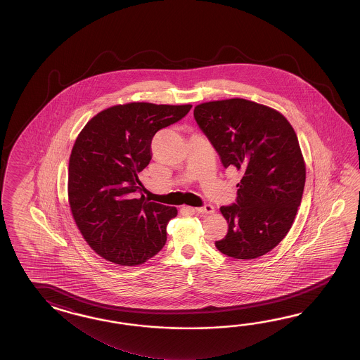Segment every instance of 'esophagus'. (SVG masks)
I'll return each mask as SVG.
<instances>
[{"label": "esophagus", "instance_id": "esophagus-1", "mask_svg": "<svg viewBox=\"0 0 360 360\" xmlns=\"http://www.w3.org/2000/svg\"><path fill=\"white\" fill-rule=\"evenodd\" d=\"M195 211H197V212H199V214H214V206H212V205H206V206L195 208Z\"/></svg>", "mask_w": 360, "mask_h": 360}]
</instances>
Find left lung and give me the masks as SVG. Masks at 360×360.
<instances>
[{
	"instance_id": "left-lung-1",
	"label": "left lung",
	"mask_w": 360,
	"mask_h": 360,
	"mask_svg": "<svg viewBox=\"0 0 360 360\" xmlns=\"http://www.w3.org/2000/svg\"><path fill=\"white\" fill-rule=\"evenodd\" d=\"M194 117L224 167L243 174L237 203L220 207L228 234L216 248L238 260L270 252L291 229L305 186V161L291 123L276 109L240 98L202 103Z\"/></svg>"
}]
</instances>
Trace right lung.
<instances>
[{
    "label": "right lung",
    "mask_w": 360,
    "mask_h": 360,
    "mask_svg": "<svg viewBox=\"0 0 360 360\" xmlns=\"http://www.w3.org/2000/svg\"><path fill=\"white\" fill-rule=\"evenodd\" d=\"M191 104L127 103L94 115L78 134L69 157L68 202L77 228L103 259L141 265L166 243L176 207L149 202L138 191L152 160L157 131L181 120Z\"/></svg>",
    "instance_id": "obj_1"
}]
</instances>
